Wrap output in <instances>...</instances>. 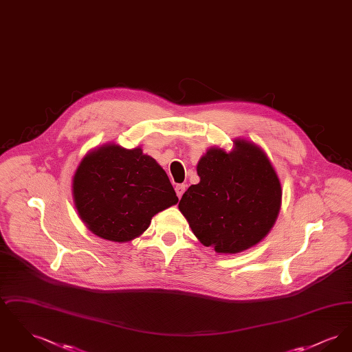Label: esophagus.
Instances as JSON below:
<instances>
[{
	"label": "esophagus",
	"instance_id": "obj_1",
	"mask_svg": "<svg viewBox=\"0 0 352 352\" xmlns=\"http://www.w3.org/2000/svg\"><path fill=\"white\" fill-rule=\"evenodd\" d=\"M184 190H186V186H184V184H177V186H175V192H177V195H178L179 199L182 198Z\"/></svg>",
	"mask_w": 352,
	"mask_h": 352
}]
</instances>
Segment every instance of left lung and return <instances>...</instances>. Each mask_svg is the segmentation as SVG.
<instances>
[{"label":"left lung","instance_id":"1","mask_svg":"<svg viewBox=\"0 0 352 352\" xmlns=\"http://www.w3.org/2000/svg\"><path fill=\"white\" fill-rule=\"evenodd\" d=\"M197 173L199 184L187 188L178 208L204 247L234 254L269 234L281 208L283 190L258 145L236 138L231 151L212 146L201 155Z\"/></svg>","mask_w":352,"mask_h":352}]
</instances>
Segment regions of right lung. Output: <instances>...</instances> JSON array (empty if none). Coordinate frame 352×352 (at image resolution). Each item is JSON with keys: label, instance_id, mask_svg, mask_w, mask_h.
Segmentation results:
<instances>
[{"label": "right lung", "instance_id": "1", "mask_svg": "<svg viewBox=\"0 0 352 352\" xmlns=\"http://www.w3.org/2000/svg\"><path fill=\"white\" fill-rule=\"evenodd\" d=\"M72 195L85 227L104 240L131 241L151 218L178 203L168 174L142 149L105 144L88 151L72 178Z\"/></svg>", "mask_w": 352, "mask_h": 352}]
</instances>
